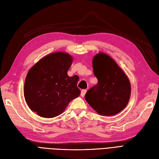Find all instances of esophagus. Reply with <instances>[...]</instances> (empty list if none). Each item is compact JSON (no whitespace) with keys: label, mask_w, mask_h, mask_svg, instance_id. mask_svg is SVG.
<instances>
[{"label":"esophagus","mask_w":159,"mask_h":159,"mask_svg":"<svg viewBox=\"0 0 159 159\" xmlns=\"http://www.w3.org/2000/svg\"><path fill=\"white\" fill-rule=\"evenodd\" d=\"M86 93H87V90H86V89H83V90L81 91V94H80V95L83 97L85 95V94H86Z\"/></svg>","instance_id":"esophagus-1"}]
</instances>
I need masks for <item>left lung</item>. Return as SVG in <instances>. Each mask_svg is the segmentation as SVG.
Masks as SVG:
<instances>
[{
	"label": "left lung",
	"instance_id": "1",
	"mask_svg": "<svg viewBox=\"0 0 159 159\" xmlns=\"http://www.w3.org/2000/svg\"><path fill=\"white\" fill-rule=\"evenodd\" d=\"M92 64L98 83L87 92L85 100L98 114L114 116L128 103L131 95L129 80L116 61L105 53L97 54Z\"/></svg>",
	"mask_w": 159,
	"mask_h": 159
}]
</instances>
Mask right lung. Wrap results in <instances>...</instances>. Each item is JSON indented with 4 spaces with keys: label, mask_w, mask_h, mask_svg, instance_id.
I'll use <instances>...</instances> for the list:
<instances>
[{
    "label": "right lung",
    "mask_w": 159,
    "mask_h": 159,
    "mask_svg": "<svg viewBox=\"0 0 159 159\" xmlns=\"http://www.w3.org/2000/svg\"><path fill=\"white\" fill-rule=\"evenodd\" d=\"M72 62L71 55L57 52L43 57L30 69L23 91L32 111L46 118L56 117L80 95L79 76L67 75Z\"/></svg>",
    "instance_id": "right-lung-1"
}]
</instances>
